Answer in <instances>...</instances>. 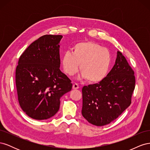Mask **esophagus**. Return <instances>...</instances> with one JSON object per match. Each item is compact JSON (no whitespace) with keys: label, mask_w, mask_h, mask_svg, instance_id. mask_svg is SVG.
Here are the masks:
<instances>
[{"label":"esophagus","mask_w":150,"mask_h":150,"mask_svg":"<svg viewBox=\"0 0 150 150\" xmlns=\"http://www.w3.org/2000/svg\"><path fill=\"white\" fill-rule=\"evenodd\" d=\"M79 88V85L77 83H74L73 84V86H72V89H78Z\"/></svg>","instance_id":"esophagus-1"}]
</instances>
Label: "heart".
Listing matches in <instances>:
<instances>
[{"instance_id":"1","label":"heart","mask_w":150,"mask_h":150,"mask_svg":"<svg viewBox=\"0 0 150 150\" xmlns=\"http://www.w3.org/2000/svg\"><path fill=\"white\" fill-rule=\"evenodd\" d=\"M111 55L106 48L91 41L76 44L72 52L67 51L62 56V66L64 72L73 76L78 71L81 78L89 83H98L107 76L111 64Z\"/></svg>"}]
</instances>
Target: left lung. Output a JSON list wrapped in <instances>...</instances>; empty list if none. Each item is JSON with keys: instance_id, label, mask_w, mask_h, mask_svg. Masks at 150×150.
<instances>
[{"instance_id": "left-lung-1", "label": "left lung", "mask_w": 150, "mask_h": 150, "mask_svg": "<svg viewBox=\"0 0 150 150\" xmlns=\"http://www.w3.org/2000/svg\"><path fill=\"white\" fill-rule=\"evenodd\" d=\"M134 88V71L117 51L115 64L104 79L83 88L82 115L95 126L110 124L129 106Z\"/></svg>"}]
</instances>
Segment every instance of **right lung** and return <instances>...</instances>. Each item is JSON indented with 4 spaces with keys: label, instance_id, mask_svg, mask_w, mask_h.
Returning <instances> with one entry per match:
<instances>
[{
    "label": "right lung",
    "instance_id": "add662e5",
    "mask_svg": "<svg viewBox=\"0 0 150 150\" xmlns=\"http://www.w3.org/2000/svg\"><path fill=\"white\" fill-rule=\"evenodd\" d=\"M61 35H44L21 56L16 71L18 100L31 118L47 120L59 110L60 98L72 84L60 67Z\"/></svg>",
    "mask_w": 150,
    "mask_h": 150
}]
</instances>
